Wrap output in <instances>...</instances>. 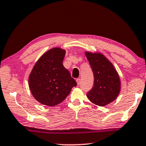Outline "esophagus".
<instances>
[{
    "mask_svg": "<svg viewBox=\"0 0 146 146\" xmlns=\"http://www.w3.org/2000/svg\"><path fill=\"white\" fill-rule=\"evenodd\" d=\"M76 81H77V84L78 85H79L80 84V78H77V80H76Z\"/></svg>",
    "mask_w": 146,
    "mask_h": 146,
    "instance_id": "34e87169",
    "label": "esophagus"
}]
</instances>
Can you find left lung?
I'll return each instance as SVG.
<instances>
[{
    "label": "left lung",
    "instance_id": "left-lung-1",
    "mask_svg": "<svg viewBox=\"0 0 146 146\" xmlns=\"http://www.w3.org/2000/svg\"><path fill=\"white\" fill-rule=\"evenodd\" d=\"M94 73V86L87 93L90 101L105 106L115 100L120 91V79L113 65L100 53L86 52Z\"/></svg>",
    "mask_w": 146,
    "mask_h": 146
}]
</instances>
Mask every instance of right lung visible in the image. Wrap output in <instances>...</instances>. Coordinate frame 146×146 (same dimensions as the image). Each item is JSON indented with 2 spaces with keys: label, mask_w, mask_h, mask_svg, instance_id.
Listing matches in <instances>:
<instances>
[{
  "label": "right lung",
  "mask_w": 146,
  "mask_h": 146,
  "mask_svg": "<svg viewBox=\"0 0 146 146\" xmlns=\"http://www.w3.org/2000/svg\"><path fill=\"white\" fill-rule=\"evenodd\" d=\"M66 51L53 48L43 54L30 74L29 84L31 93L38 102L49 106L62 103L77 85L70 73L64 68Z\"/></svg>",
  "instance_id": "obj_1"
}]
</instances>
